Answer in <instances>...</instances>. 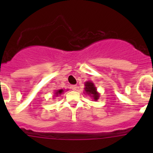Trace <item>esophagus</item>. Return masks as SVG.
I'll return each instance as SVG.
<instances>
[{
    "label": "esophagus",
    "mask_w": 153,
    "mask_h": 153,
    "mask_svg": "<svg viewBox=\"0 0 153 153\" xmlns=\"http://www.w3.org/2000/svg\"><path fill=\"white\" fill-rule=\"evenodd\" d=\"M70 88H71V90H76L77 86H76V85H72V86H70Z\"/></svg>",
    "instance_id": "obj_1"
}]
</instances>
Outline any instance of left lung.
Listing matches in <instances>:
<instances>
[{
    "label": "left lung",
    "mask_w": 153,
    "mask_h": 153,
    "mask_svg": "<svg viewBox=\"0 0 153 153\" xmlns=\"http://www.w3.org/2000/svg\"><path fill=\"white\" fill-rule=\"evenodd\" d=\"M84 90L89 96L92 97L95 101H97L99 98H100V93L97 92V87L95 86L94 83L91 81H87L85 83V88Z\"/></svg>",
    "instance_id": "8db88e82"
}]
</instances>
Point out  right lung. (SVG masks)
<instances>
[{
    "mask_svg": "<svg viewBox=\"0 0 153 153\" xmlns=\"http://www.w3.org/2000/svg\"><path fill=\"white\" fill-rule=\"evenodd\" d=\"M63 93V90H56V92H55V96L57 97V96L59 95H61Z\"/></svg>",
    "mask_w": 153,
    "mask_h": 153,
    "instance_id": "1",
    "label": "right lung"
}]
</instances>
